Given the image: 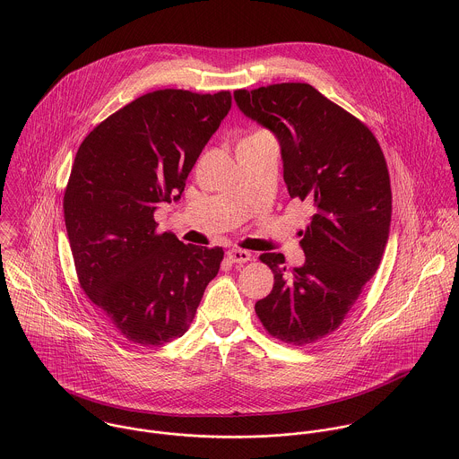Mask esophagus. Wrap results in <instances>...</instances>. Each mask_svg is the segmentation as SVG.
I'll return each mask as SVG.
<instances>
[{
	"instance_id": "obj_1",
	"label": "esophagus",
	"mask_w": 459,
	"mask_h": 459,
	"mask_svg": "<svg viewBox=\"0 0 459 459\" xmlns=\"http://www.w3.org/2000/svg\"><path fill=\"white\" fill-rule=\"evenodd\" d=\"M253 255L249 251H244V249H231L228 251V260L231 263H247L251 262Z\"/></svg>"
}]
</instances>
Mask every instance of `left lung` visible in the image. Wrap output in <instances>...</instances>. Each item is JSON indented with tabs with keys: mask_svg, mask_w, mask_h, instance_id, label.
Masks as SVG:
<instances>
[{
	"mask_svg": "<svg viewBox=\"0 0 459 459\" xmlns=\"http://www.w3.org/2000/svg\"><path fill=\"white\" fill-rule=\"evenodd\" d=\"M233 97L277 135L290 196L313 204L299 233L306 263L286 273L282 255H262L273 288L255 306L272 337L306 346L339 328L380 266L393 213L387 162L369 127L307 82Z\"/></svg>",
	"mask_w": 459,
	"mask_h": 459,
	"instance_id": "1",
	"label": "left lung"
}]
</instances>
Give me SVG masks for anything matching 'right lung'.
<instances>
[{"mask_svg": "<svg viewBox=\"0 0 459 459\" xmlns=\"http://www.w3.org/2000/svg\"><path fill=\"white\" fill-rule=\"evenodd\" d=\"M231 108L228 90H155L81 143L64 196L66 233L84 295L127 341L160 346L187 332L222 247L157 233L153 212L184 193Z\"/></svg>", "mask_w": 459, "mask_h": 459, "instance_id": "right-lung-1", "label": "right lung"}]
</instances>
